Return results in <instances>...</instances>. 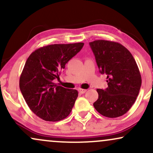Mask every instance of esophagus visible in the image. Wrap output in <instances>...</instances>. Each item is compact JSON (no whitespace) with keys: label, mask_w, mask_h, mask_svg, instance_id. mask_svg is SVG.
<instances>
[{"label":"esophagus","mask_w":153,"mask_h":153,"mask_svg":"<svg viewBox=\"0 0 153 153\" xmlns=\"http://www.w3.org/2000/svg\"><path fill=\"white\" fill-rule=\"evenodd\" d=\"M78 91L79 93H80V94H85V93L87 91V90H85V89H82V88H79Z\"/></svg>","instance_id":"obj_1"}]
</instances>
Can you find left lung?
I'll return each mask as SVG.
<instances>
[{
    "mask_svg": "<svg viewBox=\"0 0 153 153\" xmlns=\"http://www.w3.org/2000/svg\"><path fill=\"white\" fill-rule=\"evenodd\" d=\"M101 74L107 75L108 87L97 89L99 98L94 106L108 118L124 115L134 104L142 78L132 54L121 44L107 40L89 43Z\"/></svg>",
    "mask_w": 153,
    "mask_h": 153,
    "instance_id": "obj_1",
    "label": "left lung"
}]
</instances>
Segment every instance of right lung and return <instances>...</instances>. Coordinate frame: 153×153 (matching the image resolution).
<instances>
[{
  "label": "right lung",
  "instance_id": "add662e5",
  "mask_svg": "<svg viewBox=\"0 0 153 153\" xmlns=\"http://www.w3.org/2000/svg\"><path fill=\"white\" fill-rule=\"evenodd\" d=\"M84 43L55 44L33 52L19 80L21 92L29 108L39 118L57 122L71 114L78 98L77 90L53 83L66 63L81 50Z\"/></svg>",
  "mask_w": 153,
  "mask_h": 153
}]
</instances>
